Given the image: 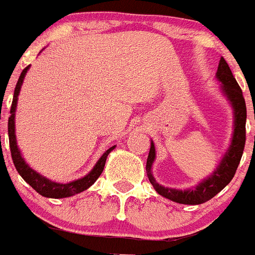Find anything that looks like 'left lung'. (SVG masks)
I'll return each mask as SVG.
<instances>
[{
    "label": "left lung",
    "instance_id": "1",
    "mask_svg": "<svg viewBox=\"0 0 255 255\" xmlns=\"http://www.w3.org/2000/svg\"><path fill=\"white\" fill-rule=\"evenodd\" d=\"M217 78L222 82V90L225 93L228 101L231 102L235 111V130L232 142L228 151L226 152L225 157L222 160L221 165L217 167V170L213 173V175L205 179L192 190H173V188H165L164 186L158 184L151 174L152 162L154 161V144L151 142V149H149L148 158H147V165L145 169L148 170V178L154 190L157 191L158 195L164 196L171 201L179 202V204H187V205H199L202 202L213 199L217 193L221 192L226 186L234 178L235 173L237 170V166L240 164L241 156H243L244 147H245V140H247V104L244 99L243 91L237 84L236 78L232 75L231 69L228 67L227 62L222 56L219 60L218 71H217Z\"/></svg>",
    "mask_w": 255,
    "mask_h": 255
}]
</instances>
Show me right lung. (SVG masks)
Instances as JSON below:
<instances>
[{
	"instance_id": "1",
	"label": "right lung",
	"mask_w": 255,
	"mask_h": 255,
	"mask_svg": "<svg viewBox=\"0 0 255 255\" xmlns=\"http://www.w3.org/2000/svg\"><path fill=\"white\" fill-rule=\"evenodd\" d=\"M29 65L25 67L23 69V72L20 73V77L18 80V84L15 86L14 90V98H12L11 103V110H10V117H8V124H7V130H8V143H10V152H11L12 162H14L15 167L18 173L20 174L21 178H23L28 184H29L33 190H36L37 192L42 195L43 197H50V199H63V197H69V196H73L76 193H80L82 191L88 190L91 184H94L95 180L99 178V175L102 174L104 169V165H106L107 156L115 148V145L111 147L110 149H107L103 153L99 160H98L97 165L94 166V169L90 171V173L86 175V177L81 178V179L73 180V182H69V183H56V182H51L47 178L42 177L38 173L30 169L24 158L21 157L20 151H19L18 145H16V136H15V110H16V102H18V95L19 91H20V86L23 84L24 76L27 73Z\"/></svg>"
}]
</instances>
